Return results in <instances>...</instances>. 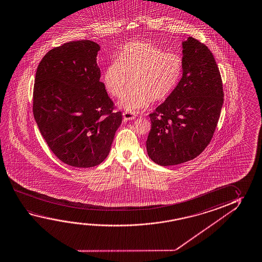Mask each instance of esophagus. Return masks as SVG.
<instances>
[{
    "label": "esophagus",
    "instance_id": "34e87169",
    "mask_svg": "<svg viewBox=\"0 0 262 262\" xmlns=\"http://www.w3.org/2000/svg\"><path fill=\"white\" fill-rule=\"evenodd\" d=\"M123 119L124 120H133L135 119V115L133 112H123Z\"/></svg>",
    "mask_w": 262,
    "mask_h": 262
}]
</instances>
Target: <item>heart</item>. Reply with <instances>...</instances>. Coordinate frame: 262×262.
<instances>
[{"instance_id": "1", "label": "heart", "mask_w": 262, "mask_h": 262, "mask_svg": "<svg viewBox=\"0 0 262 262\" xmlns=\"http://www.w3.org/2000/svg\"><path fill=\"white\" fill-rule=\"evenodd\" d=\"M183 72V60L154 43H127L118 58L107 64L103 79L107 92L120 98L119 105L129 112L149 106L151 100L166 99L176 89Z\"/></svg>"}]
</instances>
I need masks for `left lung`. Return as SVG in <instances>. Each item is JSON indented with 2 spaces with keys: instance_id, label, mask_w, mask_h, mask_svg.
Masks as SVG:
<instances>
[{
  "instance_id": "8db88e82",
  "label": "left lung",
  "mask_w": 262,
  "mask_h": 262,
  "mask_svg": "<svg viewBox=\"0 0 262 262\" xmlns=\"http://www.w3.org/2000/svg\"><path fill=\"white\" fill-rule=\"evenodd\" d=\"M224 101L214 56L193 37L183 43V77L166 100L150 113L148 155L162 166L198 157L210 143Z\"/></svg>"
}]
</instances>
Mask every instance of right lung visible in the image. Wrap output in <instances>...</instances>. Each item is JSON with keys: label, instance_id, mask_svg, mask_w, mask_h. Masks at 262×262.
<instances>
[{"label": "right lung", "instance_id": "add662e5", "mask_svg": "<svg viewBox=\"0 0 262 262\" xmlns=\"http://www.w3.org/2000/svg\"><path fill=\"white\" fill-rule=\"evenodd\" d=\"M99 49L90 40L64 43L47 53L35 74L33 113L39 130L53 154L74 167L102 163L122 121L99 81Z\"/></svg>", "mask_w": 262, "mask_h": 262}]
</instances>
